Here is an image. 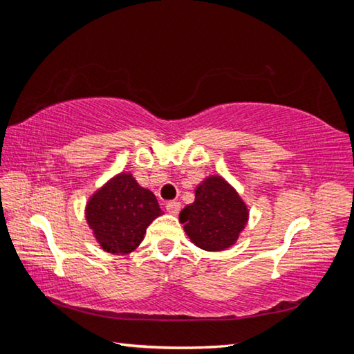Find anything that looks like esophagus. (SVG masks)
<instances>
[{
    "mask_svg": "<svg viewBox=\"0 0 354 354\" xmlns=\"http://www.w3.org/2000/svg\"><path fill=\"white\" fill-rule=\"evenodd\" d=\"M165 207H167V211H169V214L178 215L179 211H181V203H179V201H170V203H167Z\"/></svg>",
    "mask_w": 354,
    "mask_h": 354,
    "instance_id": "esophagus-1",
    "label": "esophagus"
}]
</instances>
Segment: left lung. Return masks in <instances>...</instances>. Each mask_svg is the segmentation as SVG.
Segmentation results:
<instances>
[{"instance_id":"obj_1","label":"left lung","mask_w":354,"mask_h":354,"mask_svg":"<svg viewBox=\"0 0 354 354\" xmlns=\"http://www.w3.org/2000/svg\"><path fill=\"white\" fill-rule=\"evenodd\" d=\"M185 234L196 247L223 251L234 245L248 221V207L221 176H207L195 190V201L179 214Z\"/></svg>"}]
</instances>
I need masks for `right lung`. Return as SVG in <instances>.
I'll return each mask as SVG.
<instances>
[{
  "label": "right lung",
  "instance_id": "add662e5",
  "mask_svg": "<svg viewBox=\"0 0 354 354\" xmlns=\"http://www.w3.org/2000/svg\"><path fill=\"white\" fill-rule=\"evenodd\" d=\"M162 215L151 190L131 173H118L88 198L86 220L100 247L112 254H128L139 247L147 227Z\"/></svg>",
  "mask_w": 354,
  "mask_h": 354
}]
</instances>
